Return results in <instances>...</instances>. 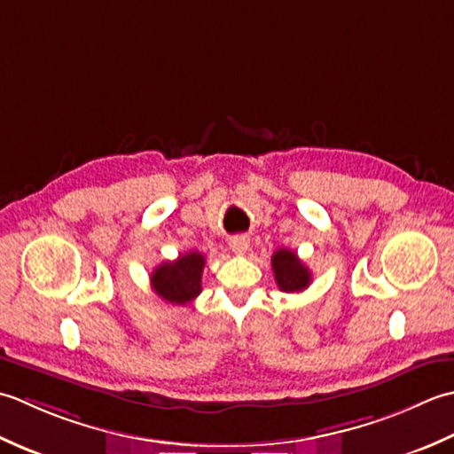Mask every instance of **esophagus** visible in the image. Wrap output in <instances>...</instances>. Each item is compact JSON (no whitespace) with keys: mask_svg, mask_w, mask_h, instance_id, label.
<instances>
[{"mask_svg":"<svg viewBox=\"0 0 454 454\" xmlns=\"http://www.w3.org/2000/svg\"><path fill=\"white\" fill-rule=\"evenodd\" d=\"M229 247H231V251H233L235 254H245L247 251H248V239L247 237H235V239H231L229 240Z\"/></svg>","mask_w":454,"mask_h":454,"instance_id":"esophagus-1","label":"esophagus"}]
</instances>
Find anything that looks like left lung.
I'll return each instance as SVG.
<instances>
[{"label": "left lung", "mask_w": 454, "mask_h": 454, "mask_svg": "<svg viewBox=\"0 0 454 454\" xmlns=\"http://www.w3.org/2000/svg\"><path fill=\"white\" fill-rule=\"evenodd\" d=\"M272 270L282 292H303L311 284V272L290 248H278L272 254Z\"/></svg>", "instance_id": "obj_1"}]
</instances>
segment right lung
Segmentation results:
<instances>
[{
  "instance_id": "right-lung-1",
  "label": "right lung",
  "mask_w": 454,
  "mask_h": 454,
  "mask_svg": "<svg viewBox=\"0 0 454 454\" xmlns=\"http://www.w3.org/2000/svg\"><path fill=\"white\" fill-rule=\"evenodd\" d=\"M203 266H206V256L196 251L180 254L174 262H162L151 274L154 294L166 303H190L201 292Z\"/></svg>"
}]
</instances>
